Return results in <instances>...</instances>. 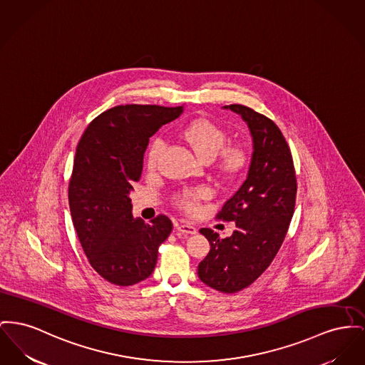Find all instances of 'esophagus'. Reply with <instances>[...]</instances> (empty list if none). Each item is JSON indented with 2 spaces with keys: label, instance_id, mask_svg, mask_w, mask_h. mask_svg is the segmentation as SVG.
Returning <instances> with one entry per match:
<instances>
[{
  "label": "esophagus",
  "instance_id": "34e87169",
  "mask_svg": "<svg viewBox=\"0 0 365 365\" xmlns=\"http://www.w3.org/2000/svg\"><path fill=\"white\" fill-rule=\"evenodd\" d=\"M176 229H178V232H180L183 235H195L197 233V229L190 223H179L176 226Z\"/></svg>",
  "mask_w": 365,
  "mask_h": 365
}]
</instances>
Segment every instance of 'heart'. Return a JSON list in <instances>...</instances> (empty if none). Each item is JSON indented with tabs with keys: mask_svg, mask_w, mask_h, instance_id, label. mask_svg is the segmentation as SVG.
Here are the masks:
<instances>
[{
	"mask_svg": "<svg viewBox=\"0 0 365 365\" xmlns=\"http://www.w3.org/2000/svg\"><path fill=\"white\" fill-rule=\"evenodd\" d=\"M180 136L190 145V148L195 151V154L205 161L215 158L227 142L226 132L210 120H195L182 129ZM164 148H165L164 140L160 138L151 142L150 148L148 151V165L150 168H154L157 165ZM245 161H247L245 151L241 148L232 146L220 152L219 165L222 171L226 173H235L244 167ZM208 195L210 192L207 189L198 187V189L180 194L178 198V204L186 211L193 212L197 210L198 201Z\"/></svg>",
	"mask_w": 365,
	"mask_h": 365,
	"instance_id": "b5f03b06",
	"label": "heart"
}]
</instances>
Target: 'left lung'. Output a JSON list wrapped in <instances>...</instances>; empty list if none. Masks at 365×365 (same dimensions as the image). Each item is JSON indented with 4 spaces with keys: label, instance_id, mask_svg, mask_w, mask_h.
I'll return each mask as SVG.
<instances>
[{
    "label": "left lung",
    "instance_id": "8db88e82",
    "mask_svg": "<svg viewBox=\"0 0 365 365\" xmlns=\"http://www.w3.org/2000/svg\"><path fill=\"white\" fill-rule=\"evenodd\" d=\"M223 108L248 125L252 155L247 179L217 214L235 222L236 230L226 238L211 229L200 230L211 250L197 274L216 291L233 294L251 285L277 255L294 215L297 176L289 148L270 118L242 105Z\"/></svg>",
    "mask_w": 365,
    "mask_h": 365
}]
</instances>
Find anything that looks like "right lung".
<instances>
[{"label": "right lung", "mask_w": 365, "mask_h": 365, "mask_svg": "<svg viewBox=\"0 0 365 365\" xmlns=\"http://www.w3.org/2000/svg\"><path fill=\"white\" fill-rule=\"evenodd\" d=\"M183 108L124 105L108 108L77 146L68 185L73 225L91 266L108 282L128 287L150 277L172 222L132 215L129 194L143 170L149 138Z\"/></svg>", "instance_id": "obj_1"}]
</instances>
